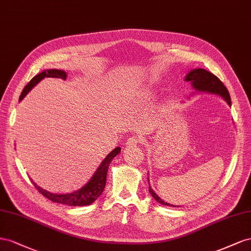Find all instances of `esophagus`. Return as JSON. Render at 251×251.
Masks as SVG:
<instances>
[{
  "instance_id": "1",
  "label": "esophagus",
  "mask_w": 251,
  "mask_h": 251,
  "mask_svg": "<svg viewBox=\"0 0 251 251\" xmlns=\"http://www.w3.org/2000/svg\"><path fill=\"white\" fill-rule=\"evenodd\" d=\"M140 139L138 137H131L126 141V146L127 147H133V146H137L139 144Z\"/></svg>"
}]
</instances>
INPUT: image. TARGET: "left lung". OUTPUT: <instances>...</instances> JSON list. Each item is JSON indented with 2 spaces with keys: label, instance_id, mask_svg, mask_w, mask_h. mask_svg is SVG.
Masks as SVG:
<instances>
[{
  "label": "left lung",
  "instance_id": "obj_1",
  "mask_svg": "<svg viewBox=\"0 0 251 251\" xmlns=\"http://www.w3.org/2000/svg\"><path fill=\"white\" fill-rule=\"evenodd\" d=\"M185 81L190 82L192 87L195 88L197 91L209 92V94L221 96L225 100L229 106H231V100H230V96H229V92H228L227 88L225 87L224 84L220 81V78L218 76L212 75L211 73H209V71H207L203 68L192 69L189 71L188 75L185 76ZM148 182H149V180H148ZM148 188H149L150 195L153 197V199L157 203H160L162 205H166V206L176 207L175 205L168 204L167 202H164L159 196L155 195V192L152 190L151 186L150 185Z\"/></svg>",
  "mask_w": 251,
  "mask_h": 251
}]
</instances>
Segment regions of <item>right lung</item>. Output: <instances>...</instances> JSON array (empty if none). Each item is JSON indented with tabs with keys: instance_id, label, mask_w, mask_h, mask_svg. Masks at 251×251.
Listing matches in <instances>:
<instances>
[{
	"instance_id": "right-lung-1",
	"label": "right lung",
	"mask_w": 251,
	"mask_h": 251,
	"mask_svg": "<svg viewBox=\"0 0 251 251\" xmlns=\"http://www.w3.org/2000/svg\"><path fill=\"white\" fill-rule=\"evenodd\" d=\"M66 76L67 75L65 71L60 70V69H47V70L42 71L41 74L33 76L30 80V82L25 86L22 94L20 96V101H22L28 92H29L38 83H40L44 77H60V78H63V80H66ZM120 151H121L120 147L114 148L112 151L103 160L101 165L99 166V168L97 169L95 175L92 176L89 182L87 184H85L82 188L71 193H66V195L51 193L45 189L41 188L40 186H38L32 180L31 182L33 183L34 187L39 190L40 193H42L45 198H47L48 200H50V201H52L54 203L64 204L68 206L90 205L102 195L106 185L107 171H108L109 164L113 160V157L117 156L120 153Z\"/></svg>"
}]
</instances>
